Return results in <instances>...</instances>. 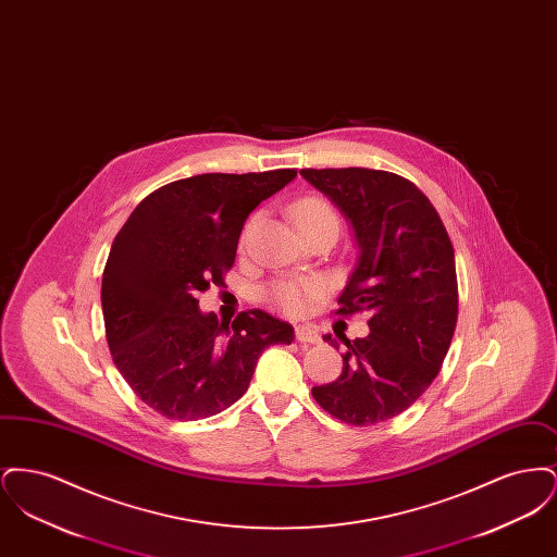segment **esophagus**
Masks as SVG:
<instances>
[{"mask_svg":"<svg viewBox=\"0 0 557 557\" xmlns=\"http://www.w3.org/2000/svg\"><path fill=\"white\" fill-rule=\"evenodd\" d=\"M294 338L302 345H318L319 343V334L311 325H296Z\"/></svg>","mask_w":557,"mask_h":557,"instance_id":"esophagus-1","label":"esophagus"}]
</instances>
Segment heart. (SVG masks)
<instances>
[{"label":"heart","instance_id":"heart-1","mask_svg":"<svg viewBox=\"0 0 557 557\" xmlns=\"http://www.w3.org/2000/svg\"><path fill=\"white\" fill-rule=\"evenodd\" d=\"M257 221H259V214L248 219L242 232V242H246ZM294 221L298 227H305L309 223H321V221L338 223V216L327 202L319 198H305L294 207ZM321 294H323V282L318 277H294V280L273 282L265 290V300L277 311L296 318V315H305L318 302Z\"/></svg>","mask_w":557,"mask_h":557}]
</instances>
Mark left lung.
Instances as JSON below:
<instances>
[{"instance_id":"8db88e82","label":"left lung","mask_w":557,"mask_h":557,"mask_svg":"<svg viewBox=\"0 0 557 557\" xmlns=\"http://www.w3.org/2000/svg\"><path fill=\"white\" fill-rule=\"evenodd\" d=\"M300 175L345 212L357 239L336 313H370V334L345 338L343 373L311 393L346 424L393 420L424 395L449 350L457 323L449 234L424 191L395 173L348 166Z\"/></svg>"}]
</instances>
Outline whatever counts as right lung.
<instances>
[{"instance_id":"1","label":"right lung","mask_w":557,"mask_h":557,"mask_svg":"<svg viewBox=\"0 0 557 557\" xmlns=\"http://www.w3.org/2000/svg\"><path fill=\"white\" fill-rule=\"evenodd\" d=\"M294 169L205 173L159 187L112 242L102 311L112 361L133 393L169 420H205L248 388L267 346L290 345L294 327L261 309L232 330L198 309V294L234 265L248 214L288 186Z\"/></svg>"}]
</instances>
